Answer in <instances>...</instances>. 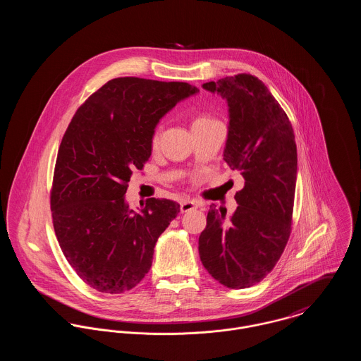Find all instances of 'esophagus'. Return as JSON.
I'll use <instances>...</instances> for the list:
<instances>
[{"label":"esophagus","instance_id":"obj_1","mask_svg":"<svg viewBox=\"0 0 361 361\" xmlns=\"http://www.w3.org/2000/svg\"><path fill=\"white\" fill-rule=\"evenodd\" d=\"M199 206H200V204H199L197 200L183 199V200L180 202V211H182V212H188V211H192V209H195V208H197Z\"/></svg>","mask_w":361,"mask_h":361}]
</instances>
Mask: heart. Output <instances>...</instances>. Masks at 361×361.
Returning <instances> with one entry per match:
<instances>
[{"label": "heart", "mask_w": 361, "mask_h": 361, "mask_svg": "<svg viewBox=\"0 0 361 361\" xmlns=\"http://www.w3.org/2000/svg\"><path fill=\"white\" fill-rule=\"evenodd\" d=\"M200 122H214V119L209 118V116H199V118L195 121V123H200ZM157 143H158V135L154 133L153 137H152V145L155 147Z\"/></svg>", "instance_id": "heart-1"}]
</instances>
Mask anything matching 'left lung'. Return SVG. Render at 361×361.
<instances>
[{"label":"left lung","mask_w":361,"mask_h":361,"mask_svg":"<svg viewBox=\"0 0 361 361\" xmlns=\"http://www.w3.org/2000/svg\"><path fill=\"white\" fill-rule=\"evenodd\" d=\"M203 87L229 106L225 162L245 179L235 195L236 211L209 207L199 255L208 274L229 289L262 281L282 256L290 236L298 175L292 123L267 86L239 73Z\"/></svg>","instance_id":"1"}]
</instances>
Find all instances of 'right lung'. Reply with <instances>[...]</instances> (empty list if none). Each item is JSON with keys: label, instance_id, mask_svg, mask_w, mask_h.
Here are the masks:
<instances>
[{"label": "right lung", "instance_id": "right-lung-1", "mask_svg": "<svg viewBox=\"0 0 361 361\" xmlns=\"http://www.w3.org/2000/svg\"><path fill=\"white\" fill-rule=\"evenodd\" d=\"M197 92L185 82L116 78L73 115L56 155L50 204L61 250L90 288L123 293L150 271L155 243L180 208L152 197L133 211L125 203L128 182L150 158L159 119Z\"/></svg>", "mask_w": 361, "mask_h": 361}]
</instances>
